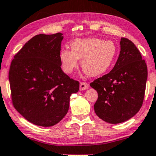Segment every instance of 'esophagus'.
<instances>
[{"label":"esophagus","mask_w":156,"mask_h":156,"mask_svg":"<svg viewBox=\"0 0 156 156\" xmlns=\"http://www.w3.org/2000/svg\"><path fill=\"white\" fill-rule=\"evenodd\" d=\"M89 87L90 86L87 82H80V90H85L89 88Z\"/></svg>","instance_id":"34e87169"}]
</instances>
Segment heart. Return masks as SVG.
I'll list each match as a JSON object with an SVG mask.
<instances>
[{
	"mask_svg": "<svg viewBox=\"0 0 156 156\" xmlns=\"http://www.w3.org/2000/svg\"><path fill=\"white\" fill-rule=\"evenodd\" d=\"M71 49L60 50L59 58L63 71L69 74L80 65L90 76H97L109 70L118 55V47L111 40L87 37L76 38Z\"/></svg>",
	"mask_w": 156,
	"mask_h": 156,
	"instance_id": "heart-1",
	"label": "heart"
}]
</instances>
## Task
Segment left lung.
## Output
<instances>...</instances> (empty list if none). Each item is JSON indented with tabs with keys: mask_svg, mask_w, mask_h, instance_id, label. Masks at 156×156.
<instances>
[{
	"mask_svg": "<svg viewBox=\"0 0 156 156\" xmlns=\"http://www.w3.org/2000/svg\"><path fill=\"white\" fill-rule=\"evenodd\" d=\"M120 51L114 68L90 83L98 93L94 104L97 116L112 124L129 120L143 103L147 67L134 44L121 38Z\"/></svg>",
	"mask_w": 156,
	"mask_h": 156,
	"instance_id": "obj_1",
	"label": "left lung"
}]
</instances>
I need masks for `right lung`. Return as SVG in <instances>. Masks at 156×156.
<instances>
[{"mask_svg": "<svg viewBox=\"0 0 156 156\" xmlns=\"http://www.w3.org/2000/svg\"><path fill=\"white\" fill-rule=\"evenodd\" d=\"M63 36L36 35L12 60L9 74L13 105L34 125L49 127L67 114L70 96L80 83L62 71L59 55Z\"/></svg>", "mask_w": 156, "mask_h": 156, "instance_id": "1", "label": "right lung"}]
</instances>
